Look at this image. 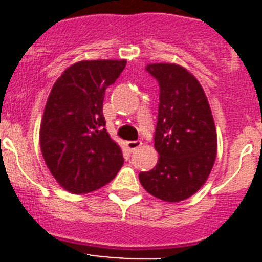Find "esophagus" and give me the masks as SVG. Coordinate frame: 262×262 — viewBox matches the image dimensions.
<instances>
[{"instance_id": "34e87169", "label": "esophagus", "mask_w": 262, "mask_h": 262, "mask_svg": "<svg viewBox=\"0 0 262 262\" xmlns=\"http://www.w3.org/2000/svg\"><path fill=\"white\" fill-rule=\"evenodd\" d=\"M142 144H143V143L140 142V140H134V142H127L126 143V145H127V148L129 149V152L136 151L138 148L142 147Z\"/></svg>"}]
</instances>
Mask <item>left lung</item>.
<instances>
[{"label": "left lung", "instance_id": "8db88e82", "mask_svg": "<svg viewBox=\"0 0 262 262\" xmlns=\"http://www.w3.org/2000/svg\"><path fill=\"white\" fill-rule=\"evenodd\" d=\"M145 71L160 86L155 129L159 161L149 172L139 173V180L159 200L180 202L200 190L214 166V118L202 86L184 67L157 62Z\"/></svg>", "mask_w": 262, "mask_h": 262}]
</instances>
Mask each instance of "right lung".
Segmentation results:
<instances>
[{"label":"right lung","mask_w":262,"mask_h":262,"mask_svg":"<svg viewBox=\"0 0 262 262\" xmlns=\"http://www.w3.org/2000/svg\"><path fill=\"white\" fill-rule=\"evenodd\" d=\"M126 60H85L66 71L52 86L40 124V149L59 185L75 194L105 186L124 163L106 131L103 98Z\"/></svg>","instance_id":"obj_1"}]
</instances>
